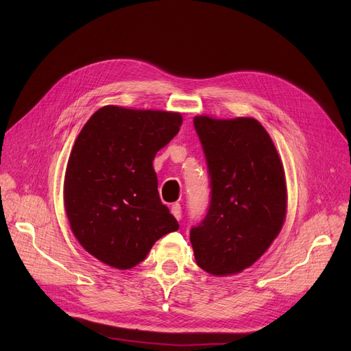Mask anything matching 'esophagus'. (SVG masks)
<instances>
[{
    "instance_id": "34e87169",
    "label": "esophagus",
    "mask_w": 351,
    "mask_h": 351,
    "mask_svg": "<svg viewBox=\"0 0 351 351\" xmlns=\"http://www.w3.org/2000/svg\"><path fill=\"white\" fill-rule=\"evenodd\" d=\"M171 213H172L178 220H180V219H182V208H180V205H179V204H173V205L171 206Z\"/></svg>"
}]
</instances>
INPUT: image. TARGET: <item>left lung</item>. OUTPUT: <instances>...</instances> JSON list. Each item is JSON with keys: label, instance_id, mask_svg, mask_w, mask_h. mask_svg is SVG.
<instances>
[{"label": "left lung", "instance_id": "left-lung-1", "mask_svg": "<svg viewBox=\"0 0 351 351\" xmlns=\"http://www.w3.org/2000/svg\"><path fill=\"white\" fill-rule=\"evenodd\" d=\"M210 178V205L191 229L200 269L228 276L252 266L282 230L287 208L283 163L259 121L195 117Z\"/></svg>", "mask_w": 351, "mask_h": 351}]
</instances>
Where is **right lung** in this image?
<instances>
[{"label":"right lung","instance_id":"obj_1","mask_svg":"<svg viewBox=\"0 0 351 351\" xmlns=\"http://www.w3.org/2000/svg\"><path fill=\"white\" fill-rule=\"evenodd\" d=\"M180 125L178 112L108 105L81 129L66 165L64 205L73 236L102 263L132 269L158 239L179 229L160 202L152 160Z\"/></svg>","mask_w":351,"mask_h":351}]
</instances>
